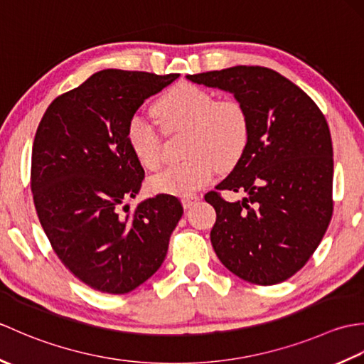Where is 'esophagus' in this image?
Wrapping results in <instances>:
<instances>
[{
    "mask_svg": "<svg viewBox=\"0 0 364 364\" xmlns=\"http://www.w3.org/2000/svg\"><path fill=\"white\" fill-rule=\"evenodd\" d=\"M198 200H200V197L196 196V194H189V196H183L181 197V202H183L184 208H191L192 205L197 203Z\"/></svg>",
    "mask_w": 364,
    "mask_h": 364,
    "instance_id": "obj_1",
    "label": "esophagus"
}]
</instances>
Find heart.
Wrapping results in <instances>:
<instances>
[{
	"instance_id": "heart-1",
	"label": "heart",
	"mask_w": 364,
	"mask_h": 364,
	"mask_svg": "<svg viewBox=\"0 0 364 364\" xmlns=\"http://www.w3.org/2000/svg\"><path fill=\"white\" fill-rule=\"evenodd\" d=\"M167 131L188 129V159L167 167L150 180L154 192L189 196L213 180L218 166L228 168L242 156L249 141V117L237 100H215L189 82L170 87L153 107ZM127 141L136 159L149 170L162 164L161 136L142 115H133Z\"/></svg>"
}]
</instances>
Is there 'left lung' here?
Masks as SVG:
<instances>
[{
  "label": "left lung",
  "instance_id": "obj_1",
  "mask_svg": "<svg viewBox=\"0 0 364 364\" xmlns=\"http://www.w3.org/2000/svg\"><path fill=\"white\" fill-rule=\"evenodd\" d=\"M231 92L249 117L236 167L205 196L218 214L211 244L230 272L269 286L300 270L318 249L333 213V146L323 114L284 76L258 65L188 75ZM220 190L244 191L235 204Z\"/></svg>",
  "mask_w": 364,
  "mask_h": 364
}]
</instances>
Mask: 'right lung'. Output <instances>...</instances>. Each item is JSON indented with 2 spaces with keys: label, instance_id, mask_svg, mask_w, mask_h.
I'll return each mask as SVG.
<instances>
[{
  "label": "right lung",
  "instance_id": "obj_1",
  "mask_svg": "<svg viewBox=\"0 0 364 364\" xmlns=\"http://www.w3.org/2000/svg\"><path fill=\"white\" fill-rule=\"evenodd\" d=\"M178 76L107 68L59 95L38 123L31 159L38 220L60 262L95 291L127 294L149 280L183 215L168 194L123 206L145 175L128 122Z\"/></svg>",
  "mask_w": 364,
  "mask_h": 364
}]
</instances>
